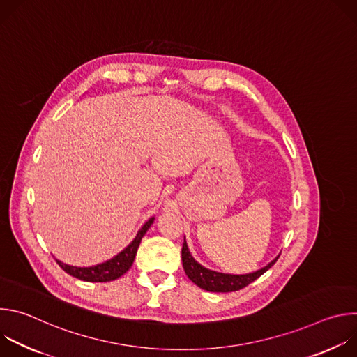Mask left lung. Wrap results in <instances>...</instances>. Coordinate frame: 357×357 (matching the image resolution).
I'll return each instance as SVG.
<instances>
[{
  "mask_svg": "<svg viewBox=\"0 0 357 357\" xmlns=\"http://www.w3.org/2000/svg\"><path fill=\"white\" fill-rule=\"evenodd\" d=\"M278 257L275 260H273L268 266H266L264 268H261L256 273L244 274V275H231V274L216 273V271L202 267L190 256V251H189L185 240H183V245H182V264H183V270H185L188 278L192 282H195L199 288H203V289L211 291V292H233V291H238V289L247 287L248 284H251L252 281H256L259 277H261L267 270H270L275 264Z\"/></svg>",
  "mask_w": 357,
  "mask_h": 357,
  "instance_id": "1",
  "label": "left lung"
}]
</instances>
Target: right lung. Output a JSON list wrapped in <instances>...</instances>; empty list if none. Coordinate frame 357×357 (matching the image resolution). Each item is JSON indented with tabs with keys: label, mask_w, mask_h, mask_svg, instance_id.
<instances>
[{
	"label": "right lung",
	"mask_w": 357,
	"mask_h": 357,
	"mask_svg": "<svg viewBox=\"0 0 357 357\" xmlns=\"http://www.w3.org/2000/svg\"><path fill=\"white\" fill-rule=\"evenodd\" d=\"M154 223V218H151L138 231V234L135 236V238L120 252L117 256L103 264H98L94 267H72L68 264L61 263L59 260H56V263L59 264V267L66 271L68 274H70L72 277H76L82 281H89V282H107V281H113L117 280L119 277H121L123 274H126L135 259V254L138 250V245L141 243V238L144 237V234L146 233V230L149 229V226Z\"/></svg>",
	"instance_id": "1"
}]
</instances>
